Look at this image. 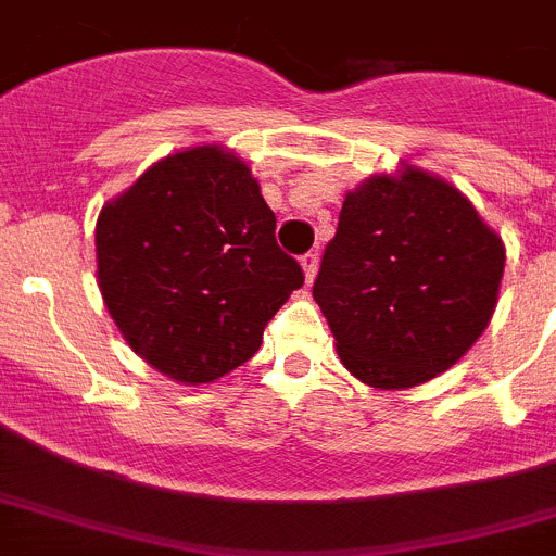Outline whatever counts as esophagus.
Wrapping results in <instances>:
<instances>
[{"label":"esophagus","instance_id":"1","mask_svg":"<svg viewBox=\"0 0 556 556\" xmlns=\"http://www.w3.org/2000/svg\"><path fill=\"white\" fill-rule=\"evenodd\" d=\"M318 252H307L302 257V268H304V279H307V282H313L315 279V274H318Z\"/></svg>","mask_w":556,"mask_h":556}]
</instances>
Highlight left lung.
Returning <instances> with one entry per match:
<instances>
[{"label": "left lung", "instance_id": "1", "mask_svg": "<svg viewBox=\"0 0 556 556\" xmlns=\"http://www.w3.org/2000/svg\"><path fill=\"white\" fill-rule=\"evenodd\" d=\"M504 243L446 179L407 166L346 193L313 296L340 363L382 390L452 368L490 324Z\"/></svg>", "mask_w": 556, "mask_h": 556}]
</instances>
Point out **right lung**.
Segmentation results:
<instances>
[{"mask_svg":"<svg viewBox=\"0 0 556 556\" xmlns=\"http://www.w3.org/2000/svg\"><path fill=\"white\" fill-rule=\"evenodd\" d=\"M274 229L257 179L222 147L168 154L104 204L99 290L132 352L185 384L247 363L304 285Z\"/></svg>","mask_w":556,"mask_h":556,"instance_id":"right-lung-1","label":"right lung"}]
</instances>
